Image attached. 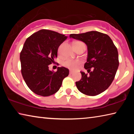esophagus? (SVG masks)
Returning a JSON list of instances; mask_svg holds the SVG:
<instances>
[{"label": "esophagus", "mask_w": 134, "mask_h": 134, "mask_svg": "<svg viewBox=\"0 0 134 134\" xmlns=\"http://www.w3.org/2000/svg\"><path fill=\"white\" fill-rule=\"evenodd\" d=\"M73 71H72V70H70V74H72V73H73Z\"/></svg>", "instance_id": "esophagus-1"}]
</instances>
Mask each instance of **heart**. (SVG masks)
Here are the masks:
<instances>
[{
    "label": "heart",
    "mask_w": 134,
    "mask_h": 134,
    "mask_svg": "<svg viewBox=\"0 0 134 134\" xmlns=\"http://www.w3.org/2000/svg\"><path fill=\"white\" fill-rule=\"evenodd\" d=\"M80 44H83V43L80 41H77L74 43V45ZM60 51H61V46L59 47L58 49V52L59 53H60ZM80 64H81V62L80 60H73V59H71V58L65 59L63 63V65H64V67L69 68V69H71V70L77 69Z\"/></svg>",
    "instance_id": "b5f03b06"
}]
</instances>
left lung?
I'll use <instances>...</instances> for the list:
<instances>
[{
  "mask_svg": "<svg viewBox=\"0 0 134 134\" xmlns=\"http://www.w3.org/2000/svg\"><path fill=\"white\" fill-rule=\"evenodd\" d=\"M70 37L80 40L87 46V62L84 67L89 74L80 71L81 79L76 82L78 90L87 96L103 92L112 83L119 66L118 52L112 40L97 31L72 34Z\"/></svg>",
  "mask_w": 134,
  "mask_h": 134,
  "instance_id": "1",
  "label": "left lung"
}]
</instances>
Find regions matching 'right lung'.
<instances>
[{"label":"right lung","mask_w":134,"mask_h":134,"mask_svg":"<svg viewBox=\"0 0 134 134\" xmlns=\"http://www.w3.org/2000/svg\"><path fill=\"white\" fill-rule=\"evenodd\" d=\"M67 37L57 32L41 29L26 40L20 53L21 73L32 92L49 96L58 91L63 79L69 76V70L58 67L54 72L48 65L57 57L58 48Z\"/></svg>","instance_id":"right-lung-1"}]
</instances>
